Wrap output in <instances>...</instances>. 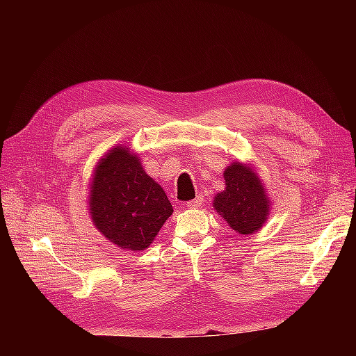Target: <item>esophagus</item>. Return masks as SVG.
Instances as JSON below:
<instances>
[{"label": "esophagus", "instance_id": "obj_1", "mask_svg": "<svg viewBox=\"0 0 356 356\" xmlns=\"http://www.w3.org/2000/svg\"><path fill=\"white\" fill-rule=\"evenodd\" d=\"M202 203H203V197H202V196H197L196 199L188 200V202L186 203V207H187L188 209H195V208H199Z\"/></svg>", "mask_w": 356, "mask_h": 356}]
</instances>
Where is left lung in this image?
<instances>
[{"label":"left lung","instance_id":"8db88e82","mask_svg":"<svg viewBox=\"0 0 356 356\" xmlns=\"http://www.w3.org/2000/svg\"><path fill=\"white\" fill-rule=\"evenodd\" d=\"M225 190L215 196L213 208L230 227L242 234H251L264 224L268 200L260 179L251 168L233 163L224 170Z\"/></svg>","mask_w":356,"mask_h":356}]
</instances>
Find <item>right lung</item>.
<instances>
[{
  "instance_id": "obj_1",
  "label": "right lung",
  "mask_w": 356,
  "mask_h": 356,
  "mask_svg": "<svg viewBox=\"0 0 356 356\" xmlns=\"http://www.w3.org/2000/svg\"><path fill=\"white\" fill-rule=\"evenodd\" d=\"M172 212L163 188L126 148H114L99 161L92 182L90 213L96 229L110 242L143 251Z\"/></svg>"
}]
</instances>
